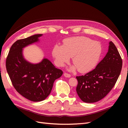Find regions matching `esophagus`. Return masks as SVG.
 <instances>
[{"label": "esophagus", "mask_w": 128, "mask_h": 128, "mask_svg": "<svg viewBox=\"0 0 128 128\" xmlns=\"http://www.w3.org/2000/svg\"><path fill=\"white\" fill-rule=\"evenodd\" d=\"M64 75L66 77H68V78H69V77H71V75L69 74H68L67 72H64Z\"/></svg>", "instance_id": "1"}]
</instances>
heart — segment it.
<instances>
[{
	"label": "heart",
	"mask_w": 128,
	"mask_h": 128,
	"mask_svg": "<svg viewBox=\"0 0 128 128\" xmlns=\"http://www.w3.org/2000/svg\"><path fill=\"white\" fill-rule=\"evenodd\" d=\"M102 52L99 42L92 41L86 37H71L64 40V45L56 44L54 46L52 55L58 66H64L72 57L75 66L80 72L90 70L97 63Z\"/></svg>",
	"instance_id": "obj_1"
}]
</instances>
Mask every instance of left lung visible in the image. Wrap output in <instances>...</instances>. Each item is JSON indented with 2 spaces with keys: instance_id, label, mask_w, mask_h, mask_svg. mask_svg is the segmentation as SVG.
<instances>
[{
  "instance_id": "left-lung-1",
  "label": "left lung",
  "mask_w": 128,
  "mask_h": 128,
  "mask_svg": "<svg viewBox=\"0 0 128 128\" xmlns=\"http://www.w3.org/2000/svg\"><path fill=\"white\" fill-rule=\"evenodd\" d=\"M122 60L112 42L104 59L94 70L85 75L76 76L77 94L83 102L92 103L104 98L110 92L120 76Z\"/></svg>"
}]
</instances>
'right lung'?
<instances>
[{
  "instance_id": "obj_1",
  "label": "right lung",
  "mask_w": 128,
  "mask_h": 128,
  "mask_svg": "<svg viewBox=\"0 0 128 128\" xmlns=\"http://www.w3.org/2000/svg\"><path fill=\"white\" fill-rule=\"evenodd\" d=\"M42 35L34 34L15 42L11 46L6 61L7 72L15 90L32 102H40L47 98L54 82L63 74L46 58L36 64L24 59L23 48L39 42Z\"/></svg>"
}]
</instances>
